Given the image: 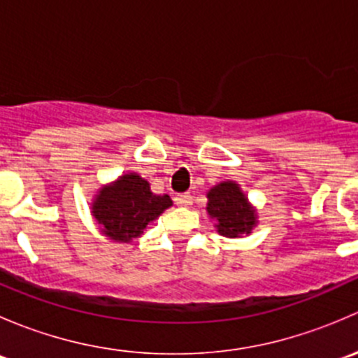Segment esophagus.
I'll return each instance as SVG.
<instances>
[{
  "label": "esophagus",
  "instance_id": "obj_1",
  "mask_svg": "<svg viewBox=\"0 0 358 358\" xmlns=\"http://www.w3.org/2000/svg\"><path fill=\"white\" fill-rule=\"evenodd\" d=\"M175 204L182 206V208H189L192 204V196L190 194H180V196L175 197Z\"/></svg>",
  "mask_w": 358,
  "mask_h": 358
}]
</instances>
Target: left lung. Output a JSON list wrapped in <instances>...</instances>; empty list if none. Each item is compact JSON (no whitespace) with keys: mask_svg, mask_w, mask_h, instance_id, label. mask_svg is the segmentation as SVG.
<instances>
[{"mask_svg":"<svg viewBox=\"0 0 358 358\" xmlns=\"http://www.w3.org/2000/svg\"><path fill=\"white\" fill-rule=\"evenodd\" d=\"M209 218L215 220L216 232L223 237L251 236L258 225V211L248 199L241 185L234 180L220 182L206 192Z\"/></svg>","mask_w":358,"mask_h":358,"instance_id":"1","label":"left lung"}]
</instances>
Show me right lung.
<instances>
[{
  "label": "right lung",
  "mask_w": 358,
  "mask_h": 358,
  "mask_svg": "<svg viewBox=\"0 0 358 358\" xmlns=\"http://www.w3.org/2000/svg\"><path fill=\"white\" fill-rule=\"evenodd\" d=\"M171 206L168 194L157 196L145 178L129 171L100 187L90 209L103 236L112 243L129 244Z\"/></svg>",
  "instance_id": "1"
}]
</instances>
